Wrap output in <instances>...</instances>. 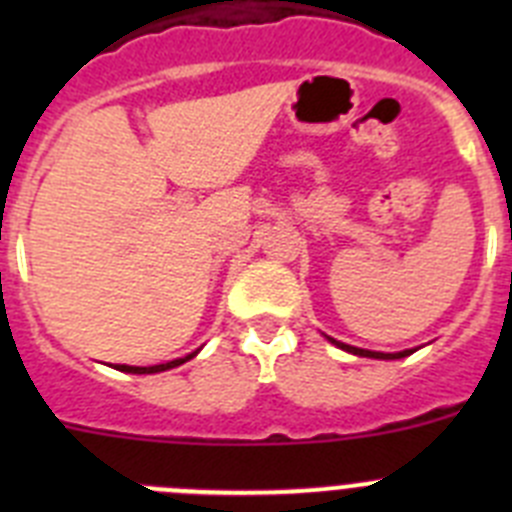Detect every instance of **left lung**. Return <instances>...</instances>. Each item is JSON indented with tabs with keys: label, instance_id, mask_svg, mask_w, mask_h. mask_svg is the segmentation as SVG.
Masks as SVG:
<instances>
[{
	"label": "left lung",
	"instance_id": "obj_1",
	"mask_svg": "<svg viewBox=\"0 0 512 512\" xmlns=\"http://www.w3.org/2000/svg\"><path fill=\"white\" fill-rule=\"evenodd\" d=\"M330 343H336L338 348H343V351H348V354H356V356H369V359H402V356L413 354V351H400V354H382V351H364V348H356V346H346V343L341 341H333V338H328Z\"/></svg>",
	"mask_w": 512,
	"mask_h": 512
}]
</instances>
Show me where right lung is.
I'll use <instances>...</instances> for the list:
<instances>
[{"label":"right lung","mask_w":512,"mask_h":512,"mask_svg":"<svg viewBox=\"0 0 512 512\" xmlns=\"http://www.w3.org/2000/svg\"><path fill=\"white\" fill-rule=\"evenodd\" d=\"M194 354H197V351H194ZM194 354L184 356V359L166 361V364H158V366H125V364H120V366H117V369H120V372H128V374H156V372H166V369H174V366L184 364V361L192 359Z\"/></svg>","instance_id":"add662e5"}]
</instances>
